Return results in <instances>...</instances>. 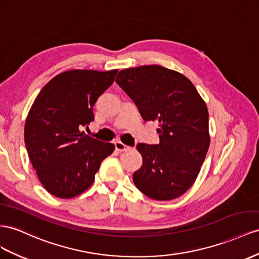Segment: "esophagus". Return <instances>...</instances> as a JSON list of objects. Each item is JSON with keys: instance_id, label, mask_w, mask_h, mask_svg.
<instances>
[{"instance_id": "1", "label": "esophagus", "mask_w": 259, "mask_h": 259, "mask_svg": "<svg viewBox=\"0 0 259 259\" xmlns=\"http://www.w3.org/2000/svg\"><path fill=\"white\" fill-rule=\"evenodd\" d=\"M114 145H115V149H116L117 151H120V152L126 151V150L130 149V147L126 146L125 144H123L122 142H115Z\"/></svg>"}]
</instances>
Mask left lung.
<instances>
[{
	"label": "left lung",
	"instance_id": "left-lung-1",
	"mask_svg": "<svg viewBox=\"0 0 259 259\" xmlns=\"http://www.w3.org/2000/svg\"><path fill=\"white\" fill-rule=\"evenodd\" d=\"M144 121H158L160 143L138 144L143 164L133 174L139 191L171 200L190 190L210 144L208 109L186 76L159 65L123 69L116 80Z\"/></svg>",
	"mask_w": 259,
	"mask_h": 259
}]
</instances>
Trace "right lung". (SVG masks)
Returning a JSON list of instances; mask_svg holds the SVG:
<instances>
[{
    "mask_svg": "<svg viewBox=\"0 0 259 259\" xmlns=\"http://www.w3.org/2000/svg\"><path fill=\"white\" fill-rule=\"evenodd\" d=\"M117 69H72L55 76L34 99L25 123L28 156L41 184L55 197L68 199L92 186L111 143L80 132L94 121L98 98L112 85Z\"/></svg>",
    "mask_w": 259,
    "mask_h": 259,
    "instance_id": "right-lung-1",
    "label": "right lung"
}]
</instances>
